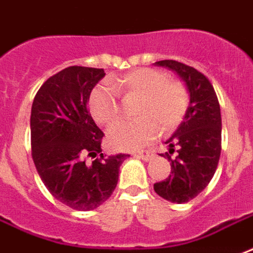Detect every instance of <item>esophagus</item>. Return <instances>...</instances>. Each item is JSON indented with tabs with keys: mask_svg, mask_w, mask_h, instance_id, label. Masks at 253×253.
I'll list each match as a JSON object with an SVG mask.
<instances>
[{
	"mask_svg": "<svg viewBox=\"0 0 253 253\" xmlns=\"http://www.w3.org/2000/svg\"><path fill=\"white\" fill-rule=\"evenodd\" d=\"M152 152L151 151H141V152H139V154L136 155V158H139V159L144 160V162H149V160L152 159Z\"/></svg>",
	"mask_w": 253,
	"mask_h": 253,
	"instance_id": "1",
	"label": "esophagus"
}]
</instances>
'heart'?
<instances>
[{
  "label": "heart",
  "instance_id": "heart-1",
  "mask_svg": "<svg viewBox=\"0 0 253 253\" xmlns=\"http://www.w3.org/2000/svg\"><path fill=\"white\" fill-rule=\"evenodd\" d=\"M117 91L139 97L130 123H121L109 130L108 143L120 151H137L158 137L160 128L171 130L182 123L187 110V93L183 84L154 68H137L109 84L94 88L88 108L93 119L104 126L113 125L120 113Z\"/></svg>",
  "mask_w": 253,
  "mask_h": 253
}]
</instances>
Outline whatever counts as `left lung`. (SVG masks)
Listing matches in <instances>:
<instances>
[{
	"label": "left lung",
	"instance_id": "obj_1",
	"mask_svg": "<svg viewBox=\"0 0 253 253\" xmlns=\"http://www.w3.org/2000/svg\"><path fill=\"white\" fill-rule=\"evenodd\" d=\"M156 66L169 68L179 75L189 91L190 102L185 119L166 144L171 165L169 178L154 185L162 198L185 204L195 198L209 185L221 155V109L209 79L194 67L160 60ZM176 152L175 158L170 155Z\"/></svg>",
	"mask_w": 253,
	"mask_h": 253
}]
</instances>
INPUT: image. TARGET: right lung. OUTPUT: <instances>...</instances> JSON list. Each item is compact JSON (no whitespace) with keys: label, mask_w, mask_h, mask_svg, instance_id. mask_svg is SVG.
<instances>
[{"label":"right lung","mask_w":253,"mask_h":253,"mask_svg":"<svg viewBox=\"0 0 253 253\" xmlns=\"http://www.w3.org/2000/svg\"><path fill=\"white\" fill-rule=\"evenodd\" d=\"M104 68L71 66L39 88L31 112L32 158L51 194L75 210H93L113 194L120 166L129 155L105 158L104 132L94 123L87 102ZM86 156L95 157L86 162Z\"/></svg>","instance_id":"obj_1"}]
</instances>
